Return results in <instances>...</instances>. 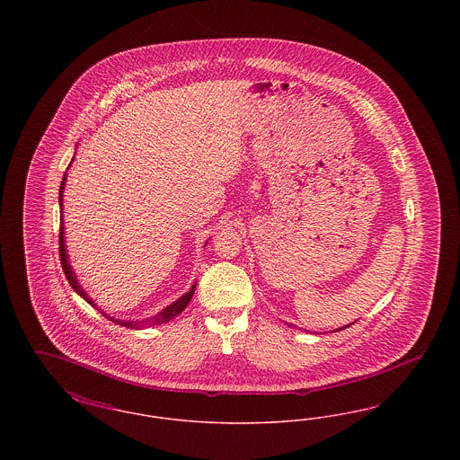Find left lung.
I'll use <instances>...</instances> for the list:
<instances>
[{
  "label": "left lung",
  "instance_id": "left-lung-1",
  "mask_svg": "<svg viewBox=\"0 0 460 460\" xmlns=\"http://www.w3.org/2000/svg\"><path fill=\"white\" fill-rule=\"evenodd\" d=\"M345 328H350V324H349V326H345ZM345 328H340V329H345Z\"/></svg>",
  "mask_w": 460,
  "mask_h": 460
}]
</instances>
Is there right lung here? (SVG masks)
I'll return each instance as SVG.
<instances>
[{
  "label": "right lung",
  "mask_w": 460,
  "mask_h": 460,
  "mask_svg": "<svg viewBox=\"0 0 460 460\" xmlns=\"http://www.w3.org/2000/svg\"><path fill=\"white\" fill-rule=\"evenodd\" d=\"M74 160V158H72ZM66 172L64 174V179H62V184H60V208H62V197H64V188H66ZM66 233H64V217H60V261H62V269H64V274H66V281L70 283V286L74 288V291L77 293V295H81V298H84L86 302H88L89 305L96 306V304L89 298L88 293L83 289V286L79 285V281H77V278H75V274H74V270H72V267H70V263H68V255H66V236H64ZM195 288L197 285L191 286V289L188 291V293H184L179 300H175L174 304H171L169 306H165L162 312H158L156 315L154 317H148V319H143V321H120V319H115V317H110L107 315L105 312H102L105 317H109L111 323H115V324H120V326H124V328H131V329H143V328H150V326H156V324H165V323H169L171 319H174L177 314H181L188 304L191 302V298H193V293H195ZM100 310V308H98Z\"/></svg>",
  "instance_id": "right-lung-1"
}]
</instances>
